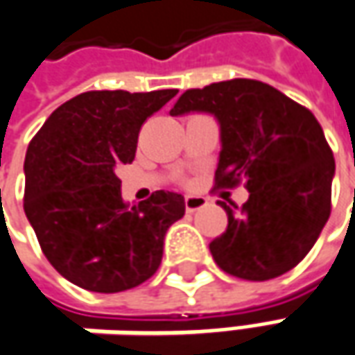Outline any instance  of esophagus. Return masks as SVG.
Listing matches in <instances>:
<instances>
[{"instance_id": "esophagus-1", "label": "esophagus", "mask_w": 355, "mask_h": 355, "mask_svg": "<svg viewBox=\"0 0 355 355\" xmlns=\"http://www.w3.org/2000/svg\"><path fill=\"white\" fill-rule=\"evenodd\" d=\"M208 204V198H204V196H187L184 198V206H187V212H196V210H200Z\"/></svg>"}]
</instances>
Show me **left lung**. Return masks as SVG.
Wrapping results in <instances>:
<instances>
[{"mask_svg": "<svg viewBox=\"0 0 355 355\" xmlns=\"http://www.w3.org/2000/svg\"><path fill=\"white\" fill-rule=\"evenodd\" d=\"M212 114L222 151L216 189L245 180L248 202L226 210V232L210 243L222 271L267 281L299 265L330 218L334 155L311 110L250 78L187 90L171 116Z\"/></svg>", "mask_w": 355, "mask_h": 355, "instance_id": "obj_1", "label": "left lung"}]
</instances>
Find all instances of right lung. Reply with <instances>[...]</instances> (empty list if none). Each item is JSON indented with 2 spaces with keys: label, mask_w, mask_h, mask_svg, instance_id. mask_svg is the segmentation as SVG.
<instances>
[{
  "label": "right lung",
  "mask_w": 355,
  "mask_h": 355,
  "mask_svg": "<svg viewBox=\"0 0 355 355\" xmlns=\"http://www.w3.org/2000/svg\"><path fill=\"white\" fill-rule=\"evenodd\" d=\"M177 90H96L49 116L25 155L23 208L44 257L70 283L119 293L159 269L168 227L184 216L178 192L129 206L117 168L135 159L147 117Z\"/></svg>",
  "instance_id": "add662e5"
}]
</instances>
